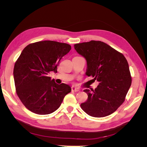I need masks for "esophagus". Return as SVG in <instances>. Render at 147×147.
Segmentation results:
<instances>
[{"label": "esophagus", "mask_w": 147, "mask_h": 147, "mask_svg": "<svg viewBox=\"0 0 147 147\" xmlns=\"http://www.w3.org/2000/svg\"><path fill=\"white\" fill-rule=\"evenodd\" d=\"M72 91H75V92H77V91H79V88H76V87H75V86H72Z\"/></svg>", "instance_id": "obj_1"}]
</instances>
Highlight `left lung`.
I'll list each match as a JSON object with an SVG mask.
<instances>
[{"mask_svg":"<svg viewBox=\"0 0 147 147\" xmlns=\"http://www.w3.org/2000/svg\"><path fill=\"white\" fill-rule=\"evenodd\" d=\"M75 50L87 61L86 74L99 82L95 90H84L87 100L81 104L90 116L100 118L116 111L125 100L132 78L128 63L122 53L107 44L91 40L75 44Z\"/></svg>","mask_w":147,"mask_h":147,"instance_id":"obj_1","label":"left lung"}]
</instances>
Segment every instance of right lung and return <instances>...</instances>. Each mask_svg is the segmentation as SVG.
<instances>
[{
	"label": "right lung",
	"mask_w": 147,
	"mask_h": 147,
	"mask_svg": "<svg viewBox=\"0 0 147 147\" xmlns=\"http://www.w3.org/2000/svg\"><path fill=\"white\" fill-rule=\"evenodd\" d=\"M65 43L45 40L26 46L13 70L16 92L23 105L31 112L48 115L58 109L64 97L70 92L68 84H58L49 76L57 72L60 61L70 51Z\"/></svg>",
	"instance_id": "right-lung-1"
}]
</instances>
